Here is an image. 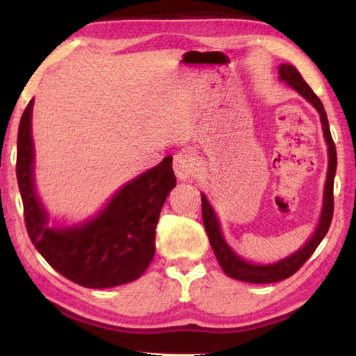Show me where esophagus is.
<instances>
[{
  "label": "esophagus",
  "instance_id": "1",
  "mask_svg": "<svg viewBox=\"0 0 356 356\" xmlns=\"http://www.w3.org/2000/svg\"><path fill=\"white\" fill-rule=\"evenodd\" d=\"M200 168L196 155L191 150H182L174 156V172L179 180H188Z\"/></svg>",
  "mask_w": 356,
  "mask_h": 356
}]
</instances>
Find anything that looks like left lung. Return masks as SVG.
Returning <instances> with one entry per match:
<instances>
[{"mask_svg":"<svg viewBox=\"0 0 356 356\" xmlns=\"http://www.w3.org/2000/svg\"><path fill=\"white\" fill-rule=\"evenodd\" d=\"M280 78L282 81H286L289 86L293 88L300 95L309 102V104L316 108L321 114V122L325 141L328 144V172H327V182H325V191H323V207L321 213V220L316 232L312 234V237L305 243L303 248L295 251L286 259H282L280 262L270 264V265H259L251 264L245 261L236 252L231 250V246L226 243L225 237H222L220 222L216 215L213 212L212 206L207 201V197L201 195L202 200V221L206 232L209 236L210 246L216 256L220 267L222 268L229 278L243 281V282H254V284H268V282H276L291 276L297 272V270L311 257L312 252L316 251L318 243L322 242L323 237L327 236L331 220H333V209H334V197H333V185H334V174L337 166V156H336V146L333 138H331L328 118L325 113V108L322 105L321 99L317 97L314 91L309 88V84L303 80V76L300 75V72L291 64H281L280 65Z\"/></svg>","mask_w":356,"mask_h":356,"instance_id":"left-lung-1","label":"left lung"}]
</instances>
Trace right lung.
I'll return each instance as SVG.
<instances>
[{
	"label": "right lung",
	"instance_id": "1",
	"mask_svg": "<svg viewBox=\"0 0 356 356\" xmlns=\"http://www.w3.org/2000/svg\"><path fill=\"white\" fill-rule=\"evenodd\" d=\"M33 105L34 100L19 125L17 182L35 250L56 272L83 287L105 289L138 280L152 262L156 222L176 186L172 156L124 185L95 218L72 227H50L34 186Z\"/></svg>",
	"mask_w": 356,
	"mask_h": 356
}]
</instances>
